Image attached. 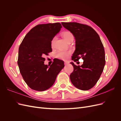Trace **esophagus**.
Instances as JSON below:
<instances>
[{
    "label": "esophagus",
    "mask_w": 121,
    "mask_h": 121,
    "mask_svg": "<svg viewBox=\"0 0 121 121\" xmlns=\"http://www.w3.org/2000/svg\"><path fill=\"white\" fill-rule=\"evenodd\" d=\"M68 64H69V62H68V61H65V65H67Z\"/></svg>",
    "instance_id": "34e87169"
}]
</instances>
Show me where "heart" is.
Here are the masks:
<instances>
[{
    "label": "heart",
    "instance_id": "b5f03b06",
    "mask_svg": "<svg viewBox=\"0 0 121 121\" xmlns=\"http://www.w3.org/2000/svg\"><path fill=\"white\" fill-rule=\"evenodd\" d=\"M61 35L65 41L68 42H70L74 39V36H73L72 33L69 31H65L62 33ZM55 39H56V38H53L52 40V42H51V45H52V47H53L54 45ZM71 53V52L69 51L61 50L57 52L56 54V57L60 60H66L68 59L69 56H70Z\"/></svg>",
    "mask_w": 121,
    "mask_h": 121
}]
</instances>
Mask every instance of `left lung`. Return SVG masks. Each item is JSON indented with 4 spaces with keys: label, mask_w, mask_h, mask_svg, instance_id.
Wrapping results in <instances>:
<instances>
[{
    "label": "left lung",
    "mask_w": 121,
    "mask_h": 121,
    "mask_svg": "<svg viewBox=\"0 0 121 121\" xmlns=\"http://www.w3.org/2000/svg\"><path fill=\"white\" fill-rule=\"evenodd\" d=\"M61 24L75 38L76 49L72 60H83L81 65L71 63L74 67L69 76L71 81L80 90H89L96 84L104 70L105 60L103 44L96 32L89 26L76 22Z\"/></svg>",
    "instance_id": "left-lung-1"
}]
</instances>
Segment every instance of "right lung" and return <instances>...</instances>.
I'll return each mask as SVG.
<instances>
[{"label":"right lung","instance_id":"add662e5","mask_svg":"<svg viewBox=\"0 0 121 121\" xmlns=\"http://www.w3.org/2000/svg\"><path fill=\"white\" fill-rule=\"evenodd\" d=\"M61 27L60 23L38 25L28 33L20 45L17 64L25 82L32 89H49L65 67L63 61L58 59L50 67L44 64V56L52 52V40Z\"/></svg>","mask_w":121,"mask_h":121}]
</instances>
